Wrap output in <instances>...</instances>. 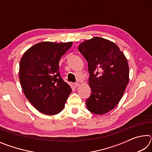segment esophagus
<instances>
[{"instance_id":"esophagus-1","label":"esophagus","mask_w":152,"mask_h":152,"mask_svg":"<svg viewBox=\"0 0 152 152\" xmlns=\"http://www.w3.org/2000/svg\"><path fill=\"white\" fill-rule=\"evenodd\" d=\"M80 86V83L79 82H76V83H74V86L77 88V87H78Z\"/></svg>"}]
</instances>
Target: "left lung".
<instances>
[{
  "label": "left lung",
  "instance_id": "1",
  "mask_svg": "<svg viewBox=\"0 0 152 152\" xmlns=\"http://www.w3.org/2000/svg\"><path fill=\"white\" fill-rule=\"evenodd\" d=\"M88 62L91 94L87 109L96 115L105 114L119 103L129 82L127 59L115 43L95 37L78 47Z\"/></svg>",
  "mask_w": 152,
  "mask_h": 152
}]
</instances>
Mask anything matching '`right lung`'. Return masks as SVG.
<instances>
[{
    "label": "right lung",
    "mask_w": 152,
    "mask_h": 152,
    "mask_svg": "<svg viewBox=\"0 0 152 152\" xmlns=\"http://www.w3.org/2000/svg\"><path fill=\"white\" fill-rule=\"evenodd\" d=\"M72 42L37 43L23 55L19 80L23 91L39 112L53 115L63 110L72 89L61 78L59 61Z\"/></svg>",
    "instance_id": "1"
}]
</instances>
